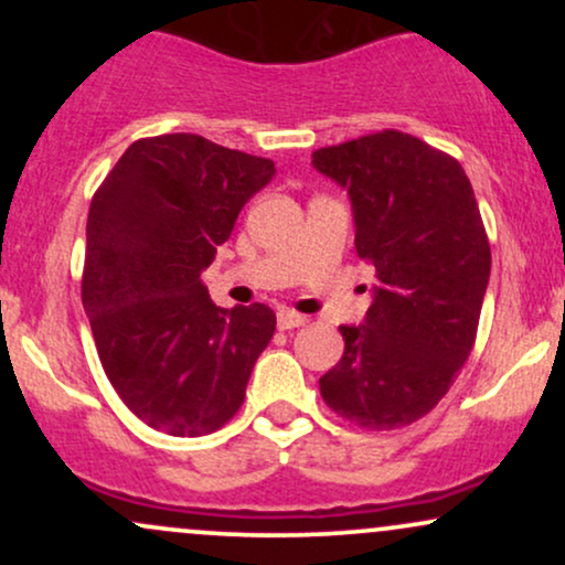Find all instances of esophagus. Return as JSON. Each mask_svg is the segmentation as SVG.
I'll return each mask as SVG.
<instances>
[{
    "instance_id": "1",
    "label": "esophagus",
    "mask_w": 565,
    "mask_h": 565,
    "mask_svg": "<svg viewBox=\"0 0 565 565\" xmlns=\"http://www.w3.org/2000/svg\"><path fill=\"white\" fill-rule=\"evenodd\" d=\"M302 323H305V316L295 313V310H278V329H284V332H287V329L302 327Z\"/></svg>"
}]
</instances>
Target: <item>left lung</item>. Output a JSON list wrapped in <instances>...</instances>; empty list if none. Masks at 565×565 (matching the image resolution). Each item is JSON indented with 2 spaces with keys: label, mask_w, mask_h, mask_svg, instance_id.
<instances>
[{
  "label": "left lung",
  "mask_w": 565,
  "mask_h": 565,
  "mask_svg": "<svg viewBox=\"0 0 565 565\" xmlns=\"http://www.w3.org/2000/svg\"><path fill=\"white\" fill-rule=\"evenodd\" d=\"M313 167L348 188L355 252L377 270L345 353L319 380L334 414L364 430L423 419L476 345L491 246L462 164L398 129L319 148Z\"/></svg>",
  "instance_id": "1"
}]
</instances>
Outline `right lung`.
<instances>
[{
    "mask_svg": "<svg viewBox=\"0 0 565 565\" xmlns=\"http://www.w3.org/2000/svg\"><path fill=\"white\" fill-rule=\"evenodd\" d=\"M274 172L270 159L174 132L135 140L95 191L82 302L103 372L148 427L206 436L244 404L276 313L217 308L201 270Z\"/></svg>",
    "mask_w": 565,
    "mask_h": 565,
    "instance_id": "right-lung-1",
    "label": "right lung"
}]
</instances>
